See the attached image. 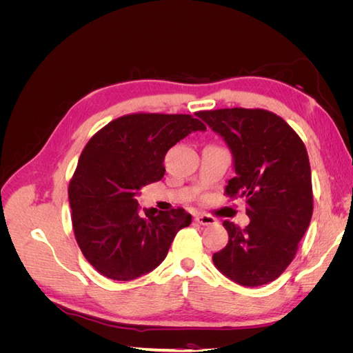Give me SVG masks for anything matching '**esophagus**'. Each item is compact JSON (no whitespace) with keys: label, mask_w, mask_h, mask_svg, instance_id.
<instances>
[{"label":"esophagus","mask_w":353,"mask_h":353,"mask_svg":"<svg viewBox=\"0 0 353 353\" xmlns=\"http://www.w3.org/2000/svg\"><path fill=\"white\" fill-rule=\"evenodd\" d=\"M194 221L200 225H212V223H215V218L206 215V213H199V215L194 216Z\"/></svg>","instance_id":"esophagus-1"}]
</instances>
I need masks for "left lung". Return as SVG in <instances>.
I'll use <instances>...</instances> for the list:
<instances>
[{
	"label": "left lung",
	"instance_id": "8db88e82",
	"mask_svg": "<svg viewBox=\"0 0 353 353\" xmlns=\"http://www.w3.org/2000/svg\"><path fill=\"white\" fill-rule=\"evenodd\" d=\"M197 116L228 144L236 176L225 196L244 199L250 218L244 230L223 221L228 243L213 254V263L241 285L268 284L292 263L312 218L306 147L283 117L263 109L203 110Z\"/></svg>",
	"mask_w": 353,
	"mask_h": 353
}]
</instances>
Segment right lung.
Segmentation results:
<instances>
[{
	"label": "right lung",
	"mask_w": 353,
	"mask_h": 353,
	"mask_svg": "<svg viewBox=\"0 0 353 353\" xmlns=\"http://www.w3.org/2000/svg\"><path fill=\"white\" fill-rule=\"evenodd\" d=\"M206 126L191 114L131 113L95 132L69 184L72 227L82 254L110 280L138 279L163 262L176 232L191 223L183 208L138 212L137 194L163 178L165 154Z\"/></svg>",
	"instance_id": "add662e5"
}]
</instances>
